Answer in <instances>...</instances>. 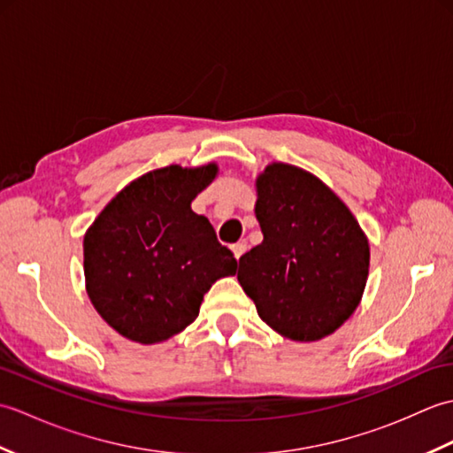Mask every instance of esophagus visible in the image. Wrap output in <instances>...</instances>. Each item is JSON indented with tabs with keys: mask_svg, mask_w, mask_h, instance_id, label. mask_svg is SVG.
Wrapping results in <instances>:
<instances>
[{
	"mask_svg": "<svg viewBox=\"0 0 453 453\" xmlns=\"http://www.w3.org/2000/svg\"><path fill=\"white\" fill-rule=\"evenodd\" d=\"M232 251H234L235 258L239 261V258H242L243 253L247 251V245H245V243H235V245H232Z\"/></svg>",
	"mask_w": 453,
	"mask_h": 453,
	"instance_id": "34e87169",
	"label": "esophagus"
}]
</instances>
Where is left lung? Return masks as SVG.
Listing matches in <instances>:
<instances>
[{
  "label": "left lung",
  "mask_w": 453,
  "mask_h": 453,
  "mask_svg": "<svg viewBox=\"0 0 453 453\" xmlns=\"http://www.w3.org/2000/svg\"><path fill=\"white\" fill-rule=\"evenodd\" d=\"M263 243L239 258L237 280L261 319L286 339L313 342L358 307L370 245L344 202L321 179L288 163L257 177Z\"/></svg>",
  "instance_id": "1"
}]
</instances>
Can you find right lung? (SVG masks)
<instances>
[{"label": "right lung", "instance_id": "1", "mask_svg": "<svg viewBox=\"0 0 453 453\" xmlns=\"http://www.w3.org/2000/svg\"><path fill=\"white\" fill-rule=\"evenodd\" d=\"M216 175V163L150 171L124 187L85 234L88 296L127 339H171L196 319L211 284L235 274L234 253L190 208Z\"/></svg>", "mask_w": 453, "mask_h": 453}]
</instances>
